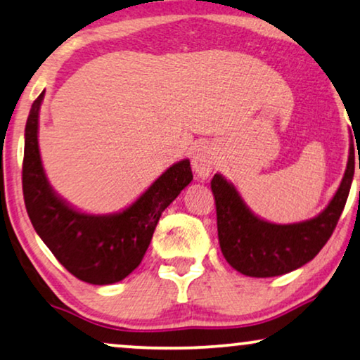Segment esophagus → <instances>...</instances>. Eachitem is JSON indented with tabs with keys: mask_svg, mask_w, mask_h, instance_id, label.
<instances>
[{
	"mask_svg": "<svg viewBox=\"0 0 360 360\" xmlns=\"http://www.w3.org/2000/svg\"><path fill=\"white\" fill-rule=\"evenodd\" d=\"M216 164H218V157H216L213 147L208 144H201L196 147L193 157H191V165H193L195 174L200 179H208L211 172L216 169Z\"/></svg>",
	"mask_w": 360,
	"mask_h": 360,
	"instance_id": "1",
	"label": "esophagus"
}]
</instances>
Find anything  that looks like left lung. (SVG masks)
Wrapping results in <instances>:
<instances>
[{"mask_svg": "<svg viewBox=\"0 0 360 360\" xmlns=\"http://www.w3.org/2000/svg\"><path fill=\"white\" fill-rule=\"evenodd\" d=\"M354 176L352 146L346 172L333 200L318 216L293 224L260 219L234 185L216 174L211 180L218 218L219 248L231 267L248 277H277L303 267L331 238L346 206Z\"/></svg>", "mask_w": 360, "mask_h": 360, "instance_id": "1", "label": "left lung"}]
</instances>
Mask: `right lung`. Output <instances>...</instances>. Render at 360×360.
<instances>
[{"instance_id": "add662e5", "label": "right lung", "mask_w": 360, "mask_h": 360, "mask_svg": "<svg viewBox=\"0 0 360 360\" xmlns=\"http://www.w3.org/2000/svg\"><path fill=\"white\" fill-rule=\"evenodd\" d=\"M44 93L32 103L24 132L22 193L29 219L72 275L93 285L116 283L141 264L160 214L193 180L190 160L169 167L120 213H82L53 191L44 172L37 141Z\"/></svg>"}]
</instances>
